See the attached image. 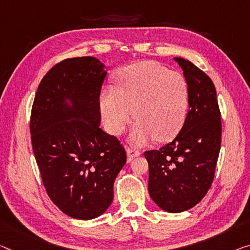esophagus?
<instances>
[{
	"label": "esophagus",
	"mask_w": 250,
	"mask_h": 250,
	"mask_svg": "<svg viewBox=\"0 0 250 250\" xmlns=\"http://www.w3.org/2000/svg\"><path fill=\"white\" fill-rule=\"evenodd\" d=\"M126 153H127L128 161H132L134 157L141 155V152L138 151V149H136L135 147H127L126 148Z\"/></svg>",
	"instance_id": "obj_1"
}]
</instances>
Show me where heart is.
<instances>
[{"instance_id":"1","label":"heart","mask_w":250,"mask_h":250,"mask_svg":"<svg viewBox=\"0 0 250 250\" xmlns=\"http://www.w3.org/2000/svg\"><path fill=\"white\" fill-rule=\"evenodd\" d=\"M115 82L116 88L106 87L99 95L104 125L110 134L124 132L134 115L138 122L130 140L135 143L153 137L168 141L179 133L190 104L189 83L181 72L154 61H142L123 68Z\"/></svg>"}]
</instances>
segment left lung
<instances>
[{"label":"left lung","instance_id":"1","mask_svg":"<svg viewBox=\"0 0 250 250\" xmlns=\"http://www.w3.org/2000/svg\"><path fill=\"white\" fill-rule=\"evenodd\" d=\"M174 60L189 83V112L173 141L145 151L144 156L153 201L167 212H182L200 202L213 181L221 146V114L210 77L189 60Z\"/></svg>","mask_w":250,"mask_h":250}]
</instances>
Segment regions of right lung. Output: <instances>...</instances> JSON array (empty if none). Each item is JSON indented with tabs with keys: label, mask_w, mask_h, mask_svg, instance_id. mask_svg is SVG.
Wrapping results in <instances>:
<instances>
[{
	"label": "right lung",
	"mask_w": 250,
	"mask_h": 250,
	"mask_svg": "<svg viewBox=\"0 0 250 250\" xmlns=\"http://www.w3.org/2000/svg\"><path fill=\"white\" fill-rule=\"evenodd\" d=\"M104 67L94 57L55 64L38 87L30 117L32 149L45 191L63 213L80 220L105 212L126 163L118 138L99 127Z\"/></svg>",
	"instance_id": "add662e5"
}]
</instances>
